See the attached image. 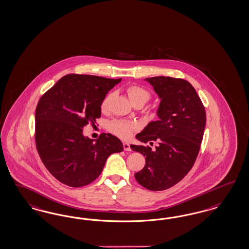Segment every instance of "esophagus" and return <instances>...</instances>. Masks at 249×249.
Listing matches in <instances>:
<instances>
[{"label":"esophagus","mask_w":249,"mask_h":249,"mask_svg":"<svg viewBox=\"0 0 249 249\" xmlns=\"http://www.w3.org/2000/svg\"><path fill=\"white\" fill-rule=\"evenodd\" d=\"M123 148H124V150H125V151H127V152L131 151L130 145H129V143H127V142H123Z\"/></svg>","instance_id":"obj_1"}]
</instances>
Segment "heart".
<instances>
[{"label":"heart","instance_id":"1","mask_svg":"<svg viewBox=\"0 0 249 249\" xmlns=\"http://www.w3.org/2000/svg\"><path fill=\"white\" fill-rule=\"evenodd\" d=\"M126 92L129 95V100L131 103H141L142 105L147 103L151 99V94L146 90L145 88L137 85H132L126 88ZM112 93L107 94L104 97L103 101L101 103V110L107 111L108 108L109 101L111 99ZM108 129L113 134L117 135L121 139H129L137 129V125L135 123L125 121V120H112L108 125Z\"/></svg>","mask_w":249,"mask_h":249}]
</instances>
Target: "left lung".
I'll use <instances>...</instances> for the list:
<instances>
[{
	"instance_id": "left-lung-1",
	"label": "left lung",
	"mask_w": 249,
	"mask_h": 249,
	"mask_svg": "<svg viewBox=\"0 0 249 249\" xmlns=\"http://www.w3.org/2000/svg\"><path fill=\"white\" fill-rule=\"evenodd\" d=\"M159 95V120L150 122L136 135L150 146L131 145L145 156L144 167L135 174L143 188L154 191L169 189L184 178L197 159L206 125L205 107L194 87L179 78H146Z\"/></svg>"
}]
</instances>
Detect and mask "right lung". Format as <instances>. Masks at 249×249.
<instances>
[{
    "label": "right lung",
    "mask_w": 249,
    "mask_h": 249,
    "mask_svg": "<svg viewBox=\"0 0 249 249\" xmlns=\"http://www.w3.org/2000/svg\"><path fill=\"white\" fill-rule=\"evenodd\" d=\"M121 81L88 74H67L40 97L35 115V141L44 165L73 188L88 185L103 170L109 155L123 151L120 139L102 133L84 136L88 123L101 117L104 97Z\"/></svg>",
    "instance_id": "1"
}]
</instances>
